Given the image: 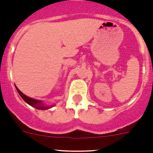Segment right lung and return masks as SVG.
Instances as JSON below:
<instances>
[{
  "label": "right lung",
  "instance_id": "1",
  "mask_svg": "<svg viewBox=\"0 0 153 153\" xmlns=\"http://www.w3.org/2000/svg\"><path fill=\"white\" fill-rule=\"evenodd\" d=\"M16 89L17 91V92L19 93V94L20 95V97L23 99V100L27 102L29 105L32 106V107H35L36 109H38V110H48L51 107H54V106H46L43 104V103L40 100H36V99L32 98V97H27V95H25L24 94L22 93L18 88H17V87L16 86Z\"/></svg>",
  "mask_w": 153,
  "mask_h": 153
}]
</instances>
